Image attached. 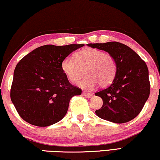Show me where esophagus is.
Segmentation results:
<instances>
[{"mask_svg": "<svg viewBox=\"0 0 160 160\" xmlns=\"http://www.w3.org/2000/svg\"><path fill=\"white\" fill-rule=\"evenodd\" d=\"M83 95L87 98H91L94 96L93 95V94H90V93H86V92H83Z\"/></svg>", "mask_w": 160, "mask_h": 160, "instance_id": "34e87169", "label": "esophagus"}]
</instances>
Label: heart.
<instances>
[{
  "label": "heart",
  "mask_w": 160,
  "mask_h": 160,
  "mask_svg": "<svg viewBox=\"0 0 160 160\" xmlns=\"http://www.w3.org/2000/svg\"><path fill=\"white\" fill-rule=\"evenodd\" d=\"M61 70L72 82L78 83L80 87L92 90L98 84L107 86L112 82L117 73V65L114 56L97 48H87L79 51L74 57L67 56L61 61Z\"/></svg>",
  "instance_id": "obj_1"
}]
</instances>
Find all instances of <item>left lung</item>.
Segmentation results:
<instances>
[{
	"label": "left lung",
	"mask_w": 160,
	"mask_h": 160,
	"mask_svg": "<svg viewBox=\"0 0 160 160\" xmlns=\"http://www.w3.org/2000/svg\"><path fill=\"white\" fill-rule=\"evenodd\" d=\"M87 46L110 53L117 65L112 84L95 93L103 100L102 107L96 110V114L117 124L131 121L142 111L150 93L146 63L129 46L119 42L88 43Z\"/></svg>",
	"instance_id": "obj_1"
}]
</instances>
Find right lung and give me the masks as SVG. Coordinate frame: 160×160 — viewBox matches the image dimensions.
<instances>
[{"instance_id": "obj_1", "label": "right lung", "mask_w": 160, "mask_h": 160, "mask_svg": "<svg viewBox=\"0 0 160 160\" xmlns=\"http://www.w3.org/2000/svg\"><path fill=\"white\" fill-rule=\"evenodd\" d=\"M83 46H42L19 61L14 70L11 99L22 119L35 126L48 127L65 117L70 99L82 94V89L68 82L61 61Z\"/></svg>"}]
</instances>
